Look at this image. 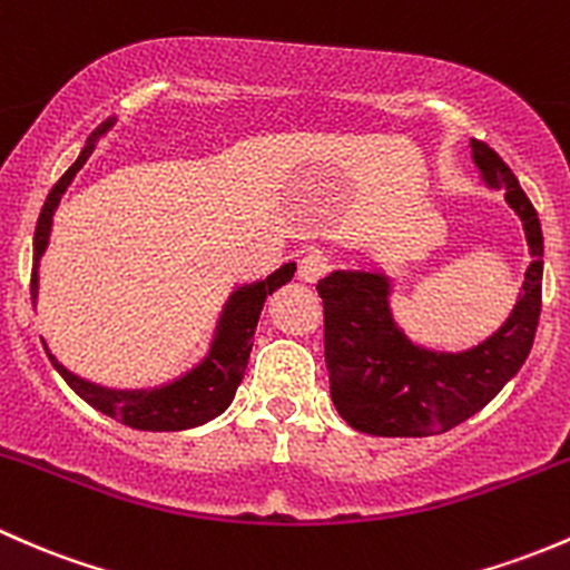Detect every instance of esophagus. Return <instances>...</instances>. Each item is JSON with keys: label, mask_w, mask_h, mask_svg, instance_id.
Returning <instances> with one entry per match:
<instances>
[{"label": "esophagus", "mask_w": 570, "mask_h": 570, "mask_svg": "<svg viewBox=\"0 0 570 570\" xmlns=\"http://www.w3.org/2000/svg\"><path fill=\"white\" fill-rule=\"evenodd\" d=\"M326 274V257L321 252H307V255L298 261V279L304 283H318Z\"/></svg>", "instance_id": "esophagus-1"}]
</instances>
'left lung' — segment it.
<instances>
[{
	"mask_svg": "<svg viewBox=\"0 0 570 570\" xmlns=\"http://www.w3.org/2000/svg\"><path fill=\"white\" fill-rule=\"evenodd\" d=\"M480 175L521 219L532 263L504 324L474 348L442 354L414 345L390 313V279L375 272H332L324 298V354L334 409L371 436H433L478 414L530 356L541 318L543 233L538 210L508 164L472 139Z\"/></svg>",
	"mask_w": 570,
	"mask_h": 570,
	"instance_id": "left-lung-1",
	"label": "left lung"
}]
</instances>
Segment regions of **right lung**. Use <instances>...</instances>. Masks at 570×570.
<instances>
[{
    "label": "right lung",
    "instance_id": "1",
    "mask_svg": "<svg viewBox=\"0 0 570 570\" xmlns=\"http://www.w3.org/2000/svg\"><path fill=\"white\" fill-rule=\"evenodd\" d=\"M111 126H115V120H107L101 128L92 131L85 150H81L79 158L70 164L68 173L57 180L55 189L46 197L43 210H40L38 216V227H35L32 285H29L32 287V302L35 296H38L40 257H43L46 246H49L51 216H55L60 197L66 195L73 175L85 167V161L90 158L92 150H96V139L104 137ZM293 272H296V263H285L283 268H277V272H274L272 277L263 279V283L238 287V291L227 298L225 309H222V318L219 326H216L208 356H205L197 367H191L189 373L175 379L173 384L156 386V390H109V386H98L92 384V381H85L79 379V375L66 371L51 354L49 360L81 401H87L92 409L111 416V420L122 422V425L139 428V431H186V428H197L203 425V422L219 416L227 406H230L233 395H236L238 384H242L244 379L246 362H249L252 337H255L263 302H266V296H272L277 287L291 283Z\"/></svg>",
    "mask_w": 570,
    "mask_h": 570
}]
</instances>
